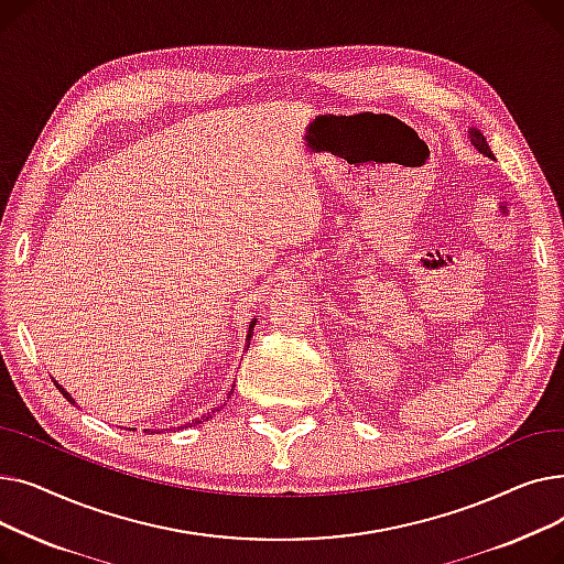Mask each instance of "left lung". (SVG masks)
I'll return each instance as SVG.
<instances>
[{
    "instance_id": "obj_1",
    "label": "left lung",
    "mask_w": 564,
    "mask_h": 564,
    "mask_svg": "<svg viewBox=\"0 0 564 564\" xmlns=\"http://www.w3.org/2000/svg\"><path fill=\"white\" fill-rule=\"evenodd\" d=\"M470 141H473V145L478 148L480 153H485L487 158H494V153L489 151V143H487V139H485V134L480 130H470Z\"/></svg>"
}]
</instances>
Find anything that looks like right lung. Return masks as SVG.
I'll return each instance as SVG.
<instances>
[{
    "label": "right lung",
    "instance_id": "right-lung-1",
    "mask_svg": "<svg viewBox=\"0 0 564 564\" xmlns=\"http://www.w3.org/2000/svg\"><path fill=\"white\" fill-rule=\"evenodd\" d=\"M253 324H256V319H253V322L249 324V336H247V343H249V340H251V336H253ZM54 383H56V381H54ZM56 389H58V391H62V395H64V398H66L68 402H73V404H75V400H73V398H70V395L66 393V389H62V387H58V383H56ZM230 393H232V389H230ZM207 419H210V413H207V416H205V421H207ZM198 423H200V421H198Z\"/></svg>",
    "mask_w": 564,
    "mask_h": 564
}]
</instances>
